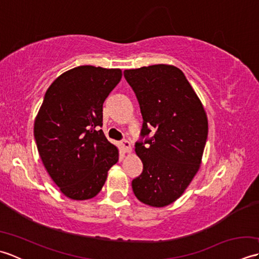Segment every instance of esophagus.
I'll list each match as a JSON object with an SVG mask.
<instances>
[{"mask_svg":"<svg viewBox=\"0 0 259 259\" xmlns=\"http://www.w3.org/2000/svg\"><path fill=\"white\" fill-rule=\"evenodd\" d=\"M121 147H122L124 152H131V150H133V148H131V144L128 140H123L122 142H121Z\"/></svg>","mask_w":259,"mask_h":259,"instance_id":"34e87169","label":"esophagus"}]
</instances>
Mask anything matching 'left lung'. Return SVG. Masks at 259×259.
Listing matches in <instances>:
<instances>
[{
	"label": "left lung",
	"mask_w": 259,
	"mask_h": 259,
	"mask_svg": "<svg viewBox=\"0 0 259 259\" xmlns=\"http://www.w3.org/2000/svg\"><path fill=\"white\" fill-rule=\"evenodd\" d=\"M144 119L136 153L142 174L133 180L138 199L164 207L184 194L199 170L208 135L205 109L180 69L155 64L124 70ZM155 135L147 137L151 130Z\"/></svg>",
	"instance_id": "left-lung-1"
}]
</instances>
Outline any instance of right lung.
I'll list each match as a JSON object with an SVG mask.
<instances>
[{"mask_svg": "<svg viewBox=\"0 0 259 259\" xmlns=\"http://www.w3.org/2000/svg\"><path fill=\"white\" fill-rule=\"evenodd\" d=\"M121 76L120 69H71L49 87L37 112L34 138L38 155L62 194L73 200L97 196L109 169L119 160L117 147L99 126L103 102Z\"/></svg>", "mask_w": 259, "mask_h": 259, "instance_id": "add662e5", "label": "right lung"}]
</instances>
